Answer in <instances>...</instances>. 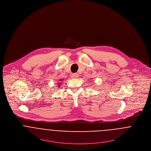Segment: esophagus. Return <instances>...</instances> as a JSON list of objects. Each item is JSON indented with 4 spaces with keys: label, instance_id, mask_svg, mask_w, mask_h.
Returning <instances> with one entry per match:
<instances>
[{
    "label": "esophagus",
    "instance_id": "1",
    "mask_svg": "<svg viewBox=\"0 0 151 151\" xmlns=\"http://www.w3.org/2000/svg\"><path fill=\"white\" fill-rule=\"evenodd\" d=\"M78 76H79V75L78 73H74V74H71V77L73 78H77V77H78Z\"/></svg>",
    "mask_w": 151,
    "mask_h": 151
}]
</instances>
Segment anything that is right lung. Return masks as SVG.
<instances>
[{"instance_id": "obj_1", "label": "right lung", "mask_w": 151, "mask_h": 151, "mask_svg": "<svg viewBox=\"0 0 151 151\" xmlns=\"http://www.w3.org/2000/svg\"><path fill=\"white\" fill-rule=\"evenodd\" d=\"M62 80H63V79H62V80H60V82H59V83H57V85H58V86H60V85H61V83H60V82H62V81H62Z\"/></svg>"}]
</instances>
